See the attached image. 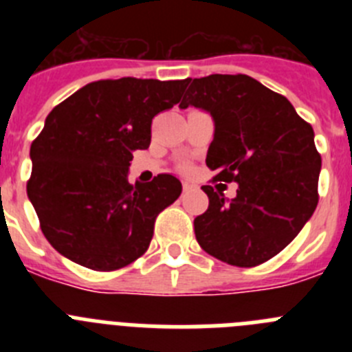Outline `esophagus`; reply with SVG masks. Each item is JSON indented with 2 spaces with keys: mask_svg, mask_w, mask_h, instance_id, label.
Wrapping results in <instances>:
<instances>
[{
  "mask_svg": "<svg viewBox=\"0 0 352 352\" xmlns=\"http://www.w3.org/2000/svg\"><path fill=\"white\" fill-rule=\"evenodd\" d=\"M195 188H197V185L192 179H183V192H194Z\"/></svg>",
  "mask_w": 352,
  "mask_h": 352,
  "instance_id": "1",
  "label": "esophagus"
}]
</instances>
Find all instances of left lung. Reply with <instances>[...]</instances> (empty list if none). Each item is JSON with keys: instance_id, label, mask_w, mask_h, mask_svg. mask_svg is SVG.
Wrapping results in <instances>:
<instances>
[{"instance_id": "left-lung-1", "label": "left lung", "mask_w": 352, "mask_h": 352, "mask_svg": "<svg viewBox=\"0 0 352 352\" xmlns=\"http://www.w3.org/2000/svg\"><path fill=\"white\" fill-rule=\"evenodd\" d=\"M179 107L203 109L214 121L206 166L213 182L238 183L234 199L204 185L210 206L194 220L204 252L239 268L284 250L316 211L321 155L314 130L285 96L238 76L185 79Z\"/></svg>"}]
</instances>
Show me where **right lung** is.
I'll list each match as a JSON object with an SVG mask.
<instances>
[{
    "instance_id": "1",
    "label": "right lung",
    "mask_w": 352,
    "mask_h": 352,
    "mask_svg": "<svg viewBox=\"0 0 352 352\" xmlns=\"http://www.w3.org/2000/svg\"><path fill=\"white\" fill-rule=\"evenodd\" d=\"M183 80H95L52 109L31 142L26 190L40 229L61 256L95 272L141 257L158 213L182 194L170 174L129 182L135 149L151 142V121L182 98Z\"/></svg>"
}]
</instances>
